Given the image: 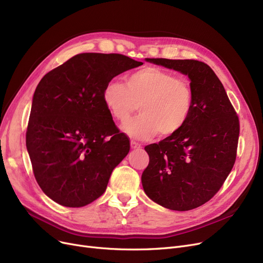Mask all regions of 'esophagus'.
<instances>
[{
	"mask_svg": "<svg viewBox=\"0 0 263 263\" xmlns=\"http://www.w3.org/2000/svg\"><path fill=\"white\" fill-rule=\"evenodd\" d=\"M130 144H131V148H132V149H141V148H142V146H141L139 143H136V142H134V141H131Z\"/></svg>",
	"mask_w": 263,
	"mask_h": 263,
	"instance_id": "1",
	"label": "esophagus"
}]
</instances>
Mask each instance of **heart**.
I'll return each mask as SVG.
<instances>
[{"label":"heart","mask_w":263,"mask_h":263,"mask_svg":"<svg viewBox=\"0 0 263 263\" xmlns=\"http://www.w3.org/2000/svg\"><path fill=\"white\" fill-rule=\"evenodd\" d=\"M102 101L110 116L122 124L140 105L141 115L124 130L132 138L148 140L156 134L168 138L185 127L193 108V92L190 84L174 73L147 66L130 74L127 85L117 79L108 82Z\"/></svg>","instance_id":"b5f03b06"}]
</instances>
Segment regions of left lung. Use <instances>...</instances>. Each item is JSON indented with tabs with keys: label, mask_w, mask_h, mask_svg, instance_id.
Instances as JSON below:
<instances>
[{
	"label": "left lung",
	"mask_w": 263,
	"mask_h": 263,
	"mask_svg": "<svg viewBox=\"0 0 263 263\" xmlns=\"http://www.w3.org/2000/svg\"><path fill=\"white\" fill-rule=\"evenodd\" d=\"M190 78L193 108L178 133L145 147L149 163L142 174L146 195L173 211H190L210 201L236 159L238 116L212 68L198 60L147 58Z\"/></svg>",
	"instance_id": "1"
}]
</instances>
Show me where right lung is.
I'll use <instances>...</instances> for the list:
<instances>
[{"label":"right lung","instance_id":"obj_1","mask_svg":"<svg viewBox=\"0 0 263 263\" xmlns=\"http://www.w3.org/2000/svg\"><path fill=\"white\" fill-rule=\"evenodd\" d=\"M120 53H78L48 72L33 96L27 149L39 186L52 201L82 208L103 195L130 151L102 101L111 79L142 65Z\"/></svg>","mask_w":263,"mask_h":263}]
</instances>
